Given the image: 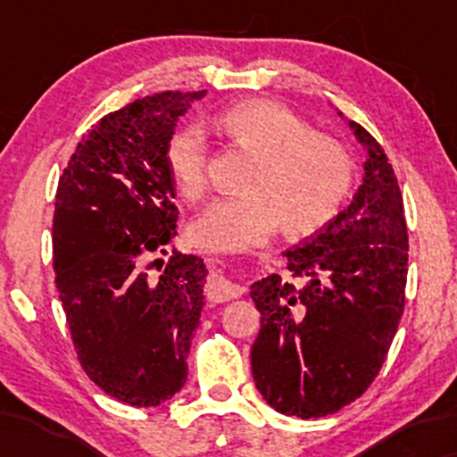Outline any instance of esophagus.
<instances>
[{
  "label": "esophagus",
  "mask_w": 457,
  "mask_h": 457,
  "mask_svg": "<svg viewBox=\"0 0 457 457\" xmlns=\"http://www.w3.org/2000/svg\"><path fill=\"white\" fill-rule=\"evenodd\" d=\"M243 287L236 286L228 279V277H223L221 272H212L211 277H208V283H206V296L211 303H225V301H232V298H238L243 295Z\"/></svg>",
  "instance_id": "esophagus-1"
}]
</instances>
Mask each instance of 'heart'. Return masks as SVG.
I'll list each match as a JSON object with an SVG mask.
<instances>
[{
  "label": "heart",
  "instance_id": "obj_1",
  "mask_svg": "<svg viewBox=\"0 0 457 457\" xmlns=\"http://www.w3.org/2000/svg\"><path fill=\"white\" fill-rule=\"evenodd\" d=\"M219 129L253 152L245 193L223 197L193 223L197 245L212 251H245L283 223L290 234L324 228L342 208L353 185V161L339 141L316 133L286 104L245 101L225 109ZM165 162L180 195L199 202L208 191V139L197 124L170 135Z\"/></svg>",
  "mask_w": 457,
  "mask_h": 457
}]
</instances>
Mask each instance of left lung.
<instances>
[{"label": "left lung", "instance_id": "obj_1", "mask_svg": "<svg viewBox=\"0 0 457 457\" xmlns=\"http://www.w3.org/2000/svg\"><path fill=\"white\" fill-rule=\"evenodd\" d=\"M348 127L367 150L363 185L324 229L286 251L298 286L279 275L251 286L262 316L253 380L287 417H327L363 395L403 313L408 232L400 185L378 141L361 124Z\"/></svg>", "mask_w": 457, "mask_h": 457}]
</instances>
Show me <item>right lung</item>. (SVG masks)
Returning <instances> with one entry per match:
<instances>
[{
    "label": "right lung",
    "mask_w": 457,
    "mask_h": 457,
    "mask_svg": "<svg viewBox=\"0 0 457 457\" xmlns=\"http://www.w3.org/2000/svg\"><path fill=\"white\" fill-rule=\"evenodd\" d=\"M199 92H161L107 113L60 178L54 270L79 363L107 395L159 406L182 389L206 264L174 251L176 185L165 144ZM160 264L162 272L149 269Z\"/></svg>",
    "instance_id": "1"
}]
</instances>
